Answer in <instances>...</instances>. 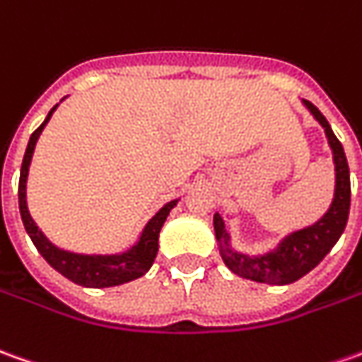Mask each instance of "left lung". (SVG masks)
Instances as JSON below:
<instances>
[{"label": "left lung", "mask_w": 362, "mask_h": 362, "mask_svg": "<svg viewBox=\"0 0 362 362\" xmlns=\"http://www.w3.org/2000/svg\"><path fill=\"white\" fill-rule=\"evenodd\" d=\"M303 105L309 109L315 121L325 129L329 147L333 151L334 163V195L327 213L321 219L315 221L309 227L285 235L279 245L263 255H247L231 245V235L225 227V221L219 213L213 217L215 239L219 243V253L223 263L231 269L235 275L267 283V285H288L297 279L305 277L309 271L325 259L343 235L351 209V177H349V163H346L345 149L341 141L334 137L329 121L325 119L319 109L313 103L303 99Z\"/></svg>", "instance_id": "8db88e82"}]
</instances>
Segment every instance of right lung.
Masks as SVG:
<instances>
[{"label": "right lung", "instance_id": "obj_1", "mask_svg": "<svg viewBox=\"0 0 362 362\" xmlns=\"http://www.w3.org/2000/svg\"><path fill=\"white\" fill-rule=\"evenodd\" d=\"M57 105L47 113L45 121L41 123L37 129L31 133L28 143V149L23 155V163H21V173H19V213H21V221L23 227L28 231L29 239L37 247L40 255L49 263L57 273H62L63 277L74 281L75 285L91 288H105V287H117L123 283H129L135 279L143 277L149 269H151L153 261L159 251V233L163 227L165 219L169 215V211L177 205L179 199H173L169 203H165L161 209L153 215V219L145 225L141 231L139 241L129 247L123 253H111V255H85V253H71L59 249L57 245H53L43 235L40 227L35 225L33 217L29 215L28 209V175L29 165H31V157L35 151V143L40 139L41 131L47 125V121L53 115V111Z\"/></svg>", "mask_w": 362, "mask_h": 362}]
</instances>
